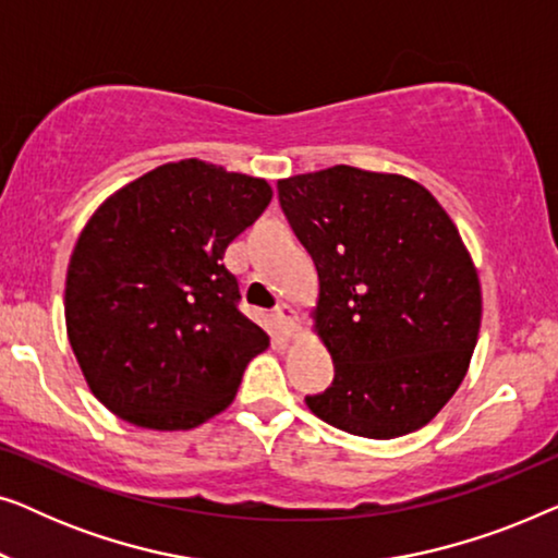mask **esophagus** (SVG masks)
Here are the masks:
<instances>
[{"label":"esophagus","instance_id":"34e87169","mask_svg":"<svg viewBox=\"0 0 558 558\" xmlns=\"http://www.w3.org/2000/svg\"><path fill=\"white\" fill-rule=\"evenodd\" d=\"M274 315H277V319H279V325H281V330H284L287 335H294L296 332V312L289 307V304H277V310H274Z\"/></svg>","mask_w":558,"mask_h":558}]
</instances>
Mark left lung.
Returning a JSON list of instances; mask_svg holds the SVG:
<instances>
[{"label":"left lung","instance_id":"obj_1","mask_svg":"<svg viewBox=\"0 0 558 558\" xmlns=\"http://www.w3.org/2000/svg\"><path fill=\"white\" fill-rule=\"evenodd\" d=\"M277 190L317 266L315 330L335 363L310 411L368 439L422 429L460 388L483 317L452 218L418 182L348 165Z\"/></svg>","mask_w":558,"mask_h":558}]
</instances>
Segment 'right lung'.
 Returning a JSON list of instances; mask_svg holds the SVG:
<instances>
[{"mask_svg": "<svg viewBox=\"0 0 558 558\" xmlns=\"http://www.w3.org/2000/svg\"><path fill=\"white\" fill-rule=\"evenodd\" d=\"M269 201L266 180L180 159L90 216L68 264L65 327L106 409L174 432L235 399L269 335L239 310V281L220 258Z\"/></svg>", "mask_w": 558, "mask_h": 558, "instance_id": "obj_1", "label": "right lung"}]
</instances>
